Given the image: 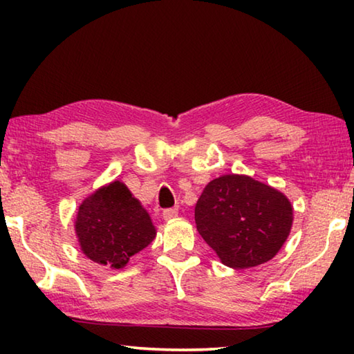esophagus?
Returning a JSON list of instances; mask_svg holds the SVG:
<instances>
[{
    "mask_svg": "<svg viewBox=\"0 0 354 354\" xmlns=\"http://www.w3.org/2000/svg\"><path fill=\"white\" fill-rule=\"evenodd\" d=\"M162 217L164 220H173L178 217V209L176 207H170V209H165L162 212Z\"/></svg>",
    "mask_w": 354,
    "mask_h": 354,
    "instance_id": "34e87169",
    "label": "esophagus"
}]
</instances>
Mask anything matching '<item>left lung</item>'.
Masks as SVG:
<instances>
[{
	"instance_id": "8db88e82",
	"label": "left lung",
	"mask_w": 354,
	"mask_h": 354,
	"mask_svg": "<svg viewBox=\"0 0 354 354\" xmlns=\"http://www.w3.org/2000/svg\"><path fill=\"white\" fill-rule=\"evenodd\" d=\"M292 215L281 192L242 175L214 179L195 206L196 230L232 268L270 261L289 236Z\"/></svg>"
}]
</instances>
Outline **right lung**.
Wrapping results in <instances>:
<instances>
[{
    "label": "right lung",
    "instance_id": "right-lung-1",
    "mask_svg": "<svg viewBox=\"0 0 354 354\" xmlns=\"http://www.w3.org/2000/svg\"><path fill=\"white\" fill-rule=\"evenodd\" d=\"M75 227L84 254L111 268L127 266L156 236L148 212L118 181L82 201Z\"/></svg>",
    "mask_w": 354,
    "mask_h": 354
}]
</instances>
